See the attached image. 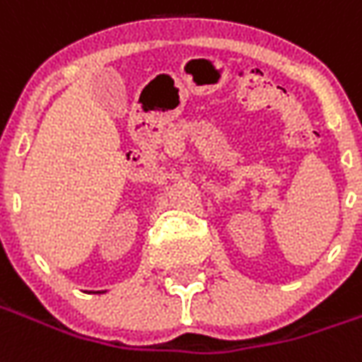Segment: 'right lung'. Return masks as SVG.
I'll return each mask as SVG.
<instances>
[{
  "instance_id": "right-lung-1",
  "label": "right lung",
  "mask_w": 362,
  "mask_h": 362,
  "mask_svg": "<svg viewBox=\"0 0 362 362\" xmlns=\"http://www.w3.org/2000/svg\"><path fill=\"white\" fill-rule=\"evenodd\" d=\"M95 294H103V292H95Z\"/></svg>"
}]
</instances>
